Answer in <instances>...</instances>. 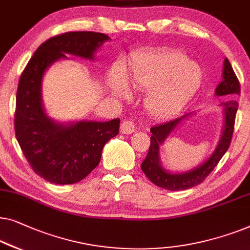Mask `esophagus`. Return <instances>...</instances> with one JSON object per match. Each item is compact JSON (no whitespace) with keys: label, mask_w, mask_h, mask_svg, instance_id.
<instances>
[{"label":"esophagus","mask_w":250,"mask_h":250,"mask_svg":"<svg viewBox=\"0 0 250 250\" xmlns=\"http://www.w3.org/2000/svg\"><path fill=\"white\" fill-rule=\"evenodd\" d=\"M120 130H121L122 133H126V135H129V133H132V132L136 131V126H135V124H133L132 121L125 120L121 124Z\"/></svg>","instance_id":"obj_1"}]
</instances>
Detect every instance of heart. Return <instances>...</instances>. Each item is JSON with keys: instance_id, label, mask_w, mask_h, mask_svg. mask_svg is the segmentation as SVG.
<instances>
[{"instance_id": "heart-1", "label": "heart", "mask_w": 250, "mask_h": 250, "mask_svg": "<svg viewBox=\"0 0 250 250\" xmlns=\"http://www.w3.org/2000/svg\"><path fill=\"white\" fill-rule=\"evenodd\" d=\"M202 83L200 66L181 51H146L130 59L129 83L133 89L148 90L144 106L154 119L165 120L181 112ZM110 89L115 96L129 97L128 83L120 72L111 78Z\"/></svg>"}]
</instances>
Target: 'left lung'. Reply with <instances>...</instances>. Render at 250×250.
I'll return each instance as SVG.
<instances>
[{
	"instance_id": "left-lung-1",
	"label": "left lung",
	"mask_w": 250,
	"mask_h": 250,
	"mask_svg": "<svg viewBox=\"0 0 250 250\" xmlns=\"http://www.w3.org/2000/svg\"><path fill=\"white\" fill-rule=\"evenodd\" d=\"M215 95L230 98L220 104L223 112L222 133H221L216 148L210 154L208 159L191 170L186 172L167 171L162 165L161 146L186 119L194 114L195 111L150 128V132H152L150 146L146 159L144 160L140 167L154 185L172 191L185 190V189L195 187L205 180L207 175L213 171V168L216 167L222 156L227 153L231 143L232 133H233L235 113L238 110V102L234 100V97L240 95V83H239L237 76H235L228 59H224L222 82L215 88Z\"/></svg>"
}]
</instances>
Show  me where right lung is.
<instances>
[{"instance_id": "right-lung-1", "label": "right lung", "mask_w": 250, "mask_h": 250, "mask_svg": "<svg viewBox=\"0 0 250 250\" xmlns=\"http://www.w3.org/2000/svg\"><path fill=\"white\" fill-rule=\"evenodd\" d=\"M110 41L107 35L71 31L44 42L20 77L15 115L16 137L31 168L56 185H71L85 179L101 161L102 150L119 133L120 119L59 122L47 115L42 86L47 69L66 54L90 60Z\"/></svg>"}]
</instances>
